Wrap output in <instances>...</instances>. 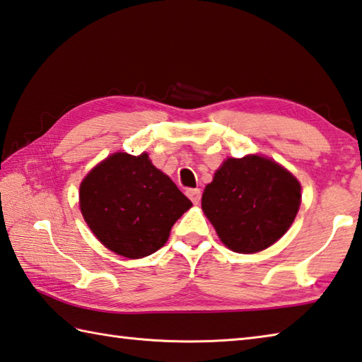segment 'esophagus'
Returning a JSON list of instances; mask_svg holds the SVG:
<instances>
[{
    "mask_svg": "<svg viewBox=\"0 0 362 362\" xmlns=\"http://www.w3.org/2000/svg\"><path fill=\"white\" fill-rule=\"evenodd\" d=\"M187 196L192 199L193 204H199L201 201V189L199 188H189L187 189Z\"/></svg>",
    "mask_w": 362,
    "mask_h": 362,
    "instance_id": "1",
    "label": "esophagus"
}]
</instances>
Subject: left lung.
<instances>
[{
  "mask_svg": "<svg viewBox=\"0 0 362 362\" xmlns=\"http://www.w3.org/2000/svg\"><path fill=\"white\" fill-rule=\"evenodd\" d=\"M300 206V185L275 161L258 155L228 158L202 193V210L223 244L256 253L284 235Z\"/></svg>",
  "mask_w": 362,
  "mask_h": 362,
  "instance_id": "obj_1",
  "label": "left lung"
}]
</instances>
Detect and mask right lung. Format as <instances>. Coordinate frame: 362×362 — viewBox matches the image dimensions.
I'll list each match as a JSON object with an SVG mask.
<instances>
[{
  "label": "right lung",
  "mask_w": 362,
  "mask_h": 362,
  "mask_svg": "<svg viewBox=\"0 0 362 362\" xmlns=\"http://www.w3.org/2000/svg\"><path fill=\"white\" fill-rule=\"evenodd\" d=\"M81 210L101 244L124 258L160 250L170 228L192 207L175 183L147 153H115L85 177Z\"/></svg>",
  "instance_id": "add662e5"
}]
</instances>
